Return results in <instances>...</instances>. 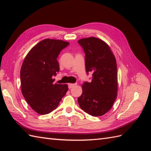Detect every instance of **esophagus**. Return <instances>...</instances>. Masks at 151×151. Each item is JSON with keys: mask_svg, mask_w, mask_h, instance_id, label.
I'll use <instances>...</instances> for the list:
<instances>
[{"mask_svg": "<svg viewBox=\"0 0 151 151\" xmlns=\"http://www.w3.org/2000/svg\"><path fill=\"white\" fill-rule=\"evenodd\" d=\"M76 85V84H69L68 86H69V89H71L73 87H75V86Z\"/></svg>", "mask_w": 151, "mask_h": 151, "instance_id": "1", "label": "esophagus"}]
</instances>
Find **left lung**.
<instances>
[{
	"instance_id": "left-lung-1",
	"label": "left lung",
	"mask_w": 151,
	"mask_h": 151,
	"mask_svg": "<svg viewBox=\"0 0 151 151\" xmlns=\"http://www.w3.org/2000/svg\"><path fill=\"white\" fill-rule=\"evenodd\" d=\"M85 53L86 70L91 81L82 85L78 98L82 110L92 116H101L110 110L117 97V63L110 47L94 37L78 41Z\"/></svg>"
}]
</instances>
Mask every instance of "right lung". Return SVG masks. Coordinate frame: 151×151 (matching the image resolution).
<instances>
[{
  "label": "right lung",
  "instance_id": "add662e5",
  "mask_svg": "<svg viewBox=\"0 0 151 151\" xmlns=\"http://www.w3.org/2000/svg\"><path fill=\"white\" fill-rule=\"evenodd\" d=\"M69 43L58 40H43L25 57L21 69V91L27 103L40 115L58 107L68 91L67 84H54L59 71L57 58Z\"/></svg>",
  "mask_w": 151,
  "mask_h": 151
}]
</instances>
